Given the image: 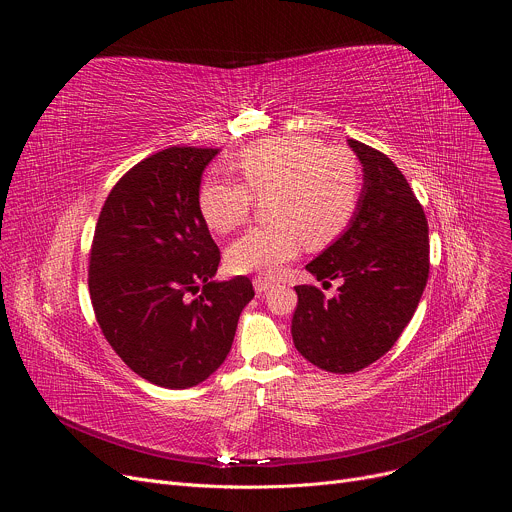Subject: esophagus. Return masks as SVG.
<instances>
[{
    "label": "esophagus",
    "mask_w": 512,
    "mask_h": 512,
    "mask_svg": "<svg viewBox=\"0 0 512 512\" xmlns=\"http://www.w3.org/2000/svg\"><path fill=\"white\" fill-rule=\"evenodd\" d=\"M253 287H255L257 294H265V291H269L273 287V281L267 279V277H255Z\"/></svg>",
    "instance_id": "34e87169"
}]
</instances>
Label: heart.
Returning <instances> with one entry per match:
<instances>
[{"instance_id":"obj_1","label":"heart","mask_w":512,"mask_h":512,"mask_svg":"<svg viewBox=\"0 0 512 512\" xmlns=\"http://www.w3.org/2000/svg\"><path fill=\"white\" fill-rule=\"evenodd\" d=\"M243 182L210 178L198 194V208L216 233L241 227L253 196L271 198L267 218L239 237L227 251L235 273L277 275L302 245L324 249L350 225L360 196V170L354 156L306 135H281L249 145L235 158Z\"/></svg>"}]
</instances>
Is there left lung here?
<instances>
[{"label": "left lung", "mask_w": 512, "mask_h": 512, "mask_svg": "<svg viewBox=\"0 0 512 512\" xmlns=\"http://www.w3.org/2000/svg\"><path fill=\"white\" fill-rule=\"evenodd\" d=\"M362 192L348 229L306 269L342 279L330 300L296 285L291 336L298 352L328 373H356L393 348L413 318L429 275L427 218L401 170L356 139Z\"/></svg>", "instance_id": "obj_1"}]
</instances>
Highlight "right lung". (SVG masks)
Returning a JSON list of instances; mask_svg holds the SVG:
<instances>
[{
    "label": "right lung",
    "instance_id": "add662e5",
    "mask_svg": "<svg viewBox=\"0 0 512 512\" xmlns=\"http://www.w3.org/2000/svg\"><path fill=\"white\" fill-rule=\"evenodd\" d=\"M210 148L162 150L109 192L89 257V294L111 348L166 389L206 381L225 362L249 277L214 281L221 251L198 208Z\"/></svg>",
    "mask_w": 512,
    "mask_h": 512
}]
</instances>
